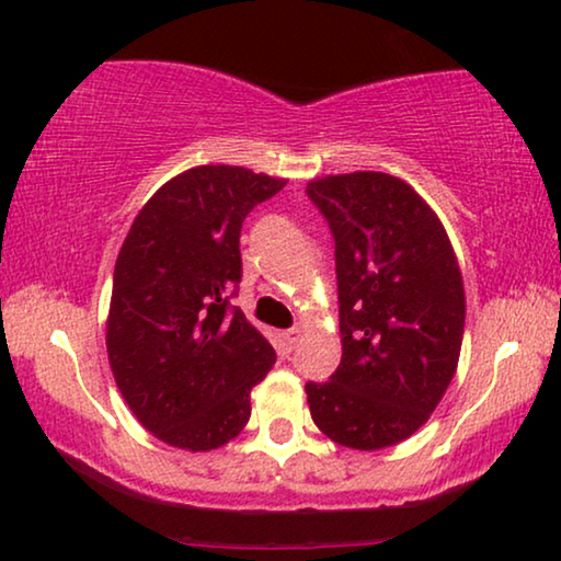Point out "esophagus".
I'll use <instances>...</instances> for the list:
<instances>
[{
	"mask_svg": "<svg viewBox=\"0 0 561 561\" xmlns=\"http://www.w3.org/2000/svg\"><path fill=\"white\" fill-rule=\"evenodd\" d=\"M299 337H302V332H299L297 328H291L287 332H282V340H284V347H287V353H291V350L297 347Z\"/></svg>",
	"mask_w": 561,
	"mask_h": 561,
	"instance_id": "esophagus-1",
	"label": "esophagus"
}]
</instances>
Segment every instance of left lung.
I'll use <instances>...</instances> for the list:
<instances>
[{
	"instance_id": "1",
	"label": "left lung",
	"mask_w": 561,
	"mask_h": 561,
	"mask_svg": "<svg viewBox=\"0 0 561 561\" xmlns=\"http://www.w3.org/2000/svg\"><path fill=\"white\" fill-rule=\"evenodd\" d=\"M307 196L334 237L342 360L307 382L317 428L355 450L411 438L436 411L461 355V266L438 214L380 171L322 175Z\"/></svg>"
}]
</instances>
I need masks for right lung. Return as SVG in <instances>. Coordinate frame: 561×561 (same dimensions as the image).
I'll list each match as a JSON object with an SVG mask.
<instances>
[{
	"mask_svg": "<svg viewBox=\"0 0 561 561\" xmlns=\"http://www.w3.org/2000/svg\"><path fill=\"white\" fill-rule=\"evenodd\" d=\"M284 183L244 165H194L146 201L123 241L107 360L130 413L173 448L201 454L237 438L252 388L277 360L229 295L241 279V224Z\"/></svg>",
	"mask_w": 561,
	"mask_h": 561,
	"instance_id": "1",
	"label": "right lung"
}]
</instances>
